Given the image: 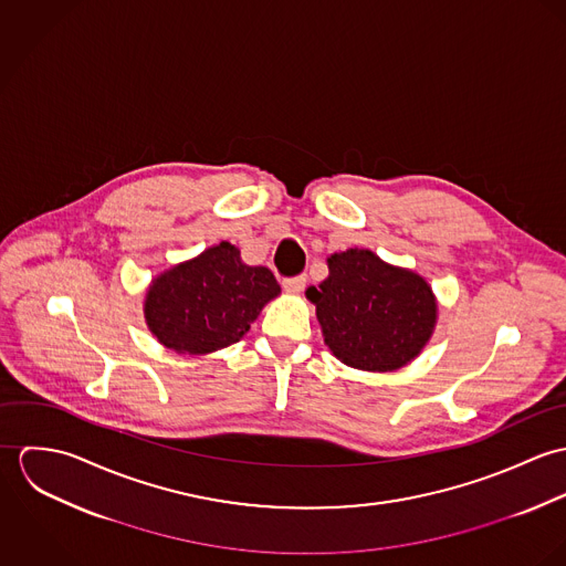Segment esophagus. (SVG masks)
<instances>
[{"mask_svg": "<svg viewBox=\"0 0 566 566\" xmlns=\"http://www.w3.org/2000/svg\"><path fill=\"white\" fill-rule=\"evenodd\" d=\"M307 285V276L305 274H298V276H290V279H283V287L292 294H298L303 292Z\"/></svg>", "mask_w": 566, "mask_h": 566, "instance_id": "esophagus-1", "label": "esophagus"}]
</instances>
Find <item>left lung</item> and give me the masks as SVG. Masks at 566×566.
I'll list each match as a JSON object with an SVG mask.
<instances>
[{
	"label": "left lung",
	"instance_id": "1",
	"mask_svg": "<svg viewBox=\"0 0 566 566\" xmlns=\"http://www.w3.org/2000/svg\"><path fill=\"white\" fill-rule=\"evenodd\" d=\"M324 342L359 370H397L431 337L436 298L422 276L384 263L370 250L328 256V279L310 287Z\"/></svg>",
	"mask_w": 566,
	"mask_h": 566
}]
</instances>
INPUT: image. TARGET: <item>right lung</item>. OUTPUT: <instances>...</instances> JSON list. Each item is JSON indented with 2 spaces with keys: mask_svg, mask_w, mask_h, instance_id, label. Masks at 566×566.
Here are the masks:
<instances>
[{
  "mask_svg": "<svg viewBox=\"0 0 566 566\" xmlns=\"http://www.w3.org/2000/svg\"><path fill=\"white\" fill-rule=\"evenodd\" d=\"M279 292L268 268L245 265L240 250L222 242L153 281L144 310L163 346L202 355L240 342Z\"/></svg>",
  "mask_w": 566,
  "mask_h": 566,
  "instance_id": "obj_1",
  "label": "right lung"
}]
</instances>
